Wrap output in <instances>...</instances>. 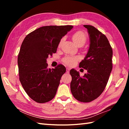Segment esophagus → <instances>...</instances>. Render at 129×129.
<instances>
[{
  "mask_svg": "<svg viewBox=\"0 0 129 129\" xmlns=\"http://www.w3.org/2000/svg\"><path fill=\"white\" fill-rule=\"evenodd\" d=\"M66 72H67V73H69V72H70V68H66Z\"/></svg>",
  "mask_w": 129,
  "mask_h": 129,
  "instance_id": "34e87169",
  "label": "esophagus"
}]
</instances>
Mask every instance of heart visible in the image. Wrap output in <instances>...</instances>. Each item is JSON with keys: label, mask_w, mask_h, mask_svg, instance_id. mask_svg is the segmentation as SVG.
Masks as SVG:
<instances>
[{"label": "heart", "mask_w": 129, "mask_h": 129, "mask_svg": "<svg viewBox=\"0 0 129 129\" xmlns=\"http://www.w3.org/2000/svg\"><path fill=\"white\" fill-rule=\"evenodd\" d=\"M73 40L75 44L78 46H83L87 40V37L85 34L82 31H77L74 33L72 36ZM64 40V38H62L58 43V47H60L62 42ZM80 60L79 56L73 55H67L62 59V61L64 63L69 66H73L75 65L77 62Z\"/></svg>", "instance_id": "b5f03b06"}]
</instances>
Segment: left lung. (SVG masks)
Listing matches in <instances>:
<instances>
[{
    "label": "left lung",
    "mask_w": 129,
    "mask_h": 129,
    "mask_svg": "<svg viewBox=\"0 0 129 129\" xmlns=\"http://www.w3.org/2000/svg\"><path fill=\"white\" fill-rule=\"evenodd\" d=\"M83 26L88 29L90 44L79 67L88 73L80 77L79 72L71 69V90L77 101L90 102L101 95L107 84L112 69V49L104 34L92 26Z\"/></svg>",
    "instance_id": "1"
}]
</instances>
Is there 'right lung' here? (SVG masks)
Instances as JSON below:
<instances>
[{"label":"right lung","instance_id":"1","mask_svg":"<svg viewBox=\"0 0 129 129\" xmlns=\"http://www.w3.org/2000/svg\"><path fill=\"white\" fill-rule=\"evenodd\" d=\"M73 27L43 26L29 33L23 41L18 56L19 80L35 102L44 103L55 97L66 69L62 64L48 68L46 59L56 52L60 40Z\"/></svg>","mask_w":129,"mask_h":129}]
</instances>
